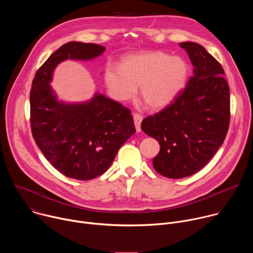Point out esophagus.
Segmentation results:
<instances>
[{
    "instance_id": "34e87169",
    "label": "esophagus",
    "mask_w": 253,
    "mask_h": 253,
    "mask_svg": "<svg viewBox=\"0 0 253 253\" xmlns=\"http://www.w3.org/2000/svg\"><path fill=\"white\" fill-rule=\"evenodd\" d=\"M133 119H134V124H135V128L137 132L141 131V122L143 120L142 116L139 114H134L133 115Z\"/></svg>"
}]
</instances>
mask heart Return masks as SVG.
I'll return each instance as SVG.
<instances>
[{
    "mask_svg": "<svg viewBox=\"0 0 253 253\" xmlns=\"http://www.w3.org/2000/svg\"><path fill=\"white\" fill-rule=\"evenodd\" d=\"M188 65L180 57H170L148 51L130 54L122 58L120 65L107 64L104 82L111 96L120 102L140 95L151 110H160L170 105L185 85Z\"/></svg>",
    "mask_w": 253,
    "mask_h": 253,
    "instance_id": "1",
    "label": "heart"
}]
</instances>
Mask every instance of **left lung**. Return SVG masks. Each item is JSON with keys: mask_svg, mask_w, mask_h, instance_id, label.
I'll return each mask as SVG.
<instances>
[{"mask_svg": "<svg viewBox=\"0 0 253 253\" xmlns=\"http://www.w3.org/2000/svg\"><path fill=\"white\" fill-rule=\"evenodd\" d=\"M194 66L184 91L161 112L141 123L155 138L160 151L153 159L161 175L184 178L202 169L226 137L230 120V94L224 70L201 45L183 42Z\"/></svg>", "mask_w": 253, "mask_h": 253, "instance_id": "left-lung-1", "label": "left lung"}]
</instances>
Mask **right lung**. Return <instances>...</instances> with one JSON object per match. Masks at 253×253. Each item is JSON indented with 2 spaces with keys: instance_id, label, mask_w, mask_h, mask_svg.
<instances>
[{
  "instance_id": "add662e5",
  "label": "right lung",
  "mask_w": 253,
  "mask_h": 253,
  "mask_svg": "<svg viewBox=\"0 0 253 253\" xmlns=\"http://www.w3.org/2000/svg\"><path fill=\"white\" fill-rule=\"evenodd\" d=\"M97 44L69 42L37 71L30 93L31 129L36 144L62 174L78 180L102 175L135 133L131 112L103 94L85 102L58 99L50 85L56 67L66 60L90 61L104 53Z\"/></svg>"
}]
</instances>
